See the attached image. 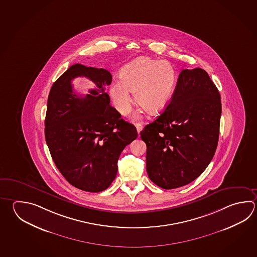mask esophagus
I'll return each instance as SVG.
<instances>
[{
    "label": "esophagus",
    "mask_w": 257,
    "mask_h": 257,
    "mask_svg": "<svg viewBox=\"0 0 257 257\" xmlns=\"http://www.w3.org/2000/svg\"><path fill=\"white\" fill-rule=\"evenodd\" d=\"M136 126L137 133H138V134H140V132L143 130V125H142L141 123H136Z\"/></svg>",
    "instance_id": "obj_1"
}]
</instances>
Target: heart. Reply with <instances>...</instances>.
<instances>
[{
  "label": "heart",
  "instance_id": "heart-1",
  "mask_svg": "<svg viewBox=\"0 0 257 257\" xmlns=\"http://www.w3.org/2000/svg\"><path fill=\"white\" fill-rule=\"evenodd\" d=\"M176 73L167 61L149 57H138L127 63L121 70V79L111 82L109 93L117 111L127 115L134 103V92L141 103V111L134 119L139 120L142 112L164 110L173 96Z\"/></svg>",
  "mask_w": 257,
  "mask_h": 257
}]
</instances>
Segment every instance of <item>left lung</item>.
Masks as SVG:
<instances>
[{
	"label": "left lung",
	"mask_w": 257,
	"mask_h": 257,
	"mask_svg": "<svg viewBox=\"0 0 257 257\" xmlns=\"http://www.w3.org/2000/svg\"><path fill=\"white\" fill-rule=\"evenodd\" d=\"M221 112L220 93L208 73L183 70L169 104L140 133L151 181L175 189L196 179L216 150Z\"/></svg>",
	"instance_id": "left-lung-1"
}]
</instances>
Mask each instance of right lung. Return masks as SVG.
Masks as SVG:
<instances>
[{
	"mask_svg": "<svg viewBox=\"0 0 257 257\" xmlns=\"http://www.w3.org/2000/svg\"><path fill=\"white\" fill-rule=\"evenodd\" d=\"M79 76L97 87L85 96L74 92L71 81ZM111 82L107 70L76 63L49 93L44 129L49 151L63 177L85 192H102L111 185L121 152L138 136L135 125L110 105L105 87Z\"/></svg>",
	"mask_w": 257,
	"mask_h": 257,
	"instance_id": "1",
	"label": "right lung"
}]
</instances>
